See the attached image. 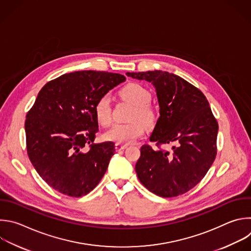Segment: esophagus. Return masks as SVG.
<instances>
[{"label":"esophagus","mask_w":251,"mask_h":251,"mask_svg":"<svg viewBox=\"0 0 251 251\" xmlns=\"http://www.w3.org/2000/svg\"><path fill=\"white\" fill-rule=\"evenodd\" d=\"M128 147V145H125V144H119V143H116L115 144V149L116 151H121V150H124Z\"/></svg>","instance_id":"esophagus-1"}]
</instances>
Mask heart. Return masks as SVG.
Segmentation results:
<instances>
[{
  "label": "heart",
  "instance_id": "obj_1",
  "mask_svg": "<svg viewBox=\"0 0 251 251\" xmlns=\"http://www.w3.org/2000/svg\"><path fill=\"white\" fill-rule=\"evenodd\" d=\"M121 97L136 107L131 117V120L134 121L127 124H114L104 133L103 137L106 141L130 144L141 137L145 131L144 124L136 119H140L146 125L151 126L155 121V113L150 106L151 100V93L139 83H129L121 91ZM95 113L98 121L102 126H108L111 123L109 95H103L98 100L95 105Z\"/></svg>",
  "mask_w": 251,
  "mask_h": 251
}]
</instances>
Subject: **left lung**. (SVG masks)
Wrapping results in <instances>:
<instances>
[{"label": "left lung", "mask_w": 251, "mask_h": 251, "mask_svg": "<svg viewBox=\"0 0 251 251\" xmlns=\"http://www.w3.org/2000/svg\"><path fill=\"white\" fill-rule=\"evenodd\" d=\"M126 75L155 89L159 117L150 141L175 145L171 151L143 146L135 166L138 178L157 196L184 194L202 180L216 158L219 125L209 102L177 75L157 70Z\"/></svg>", "instance_id": "8db88e82"}]
</instances>
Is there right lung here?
I'll use <instances>...</instances> for the list:
<instances>
[{"label":"right lung","mask_w":251,"mask_h":251,"mask_svg":"<svg viewBox=\"0 0 251 251\" xmlns=\"http://www.w3.org/2000/svg\"><path fill=\"white\" fill-rule=\"evenodd\" d=\"M125 79L120 74L77 71L48 81L38 93L26 114V149L35 171L53 189L80 197L101 180L115 146L94 144L99 131L95 105Z\"/></svg>","instance_id":"1"}]
</instances>
